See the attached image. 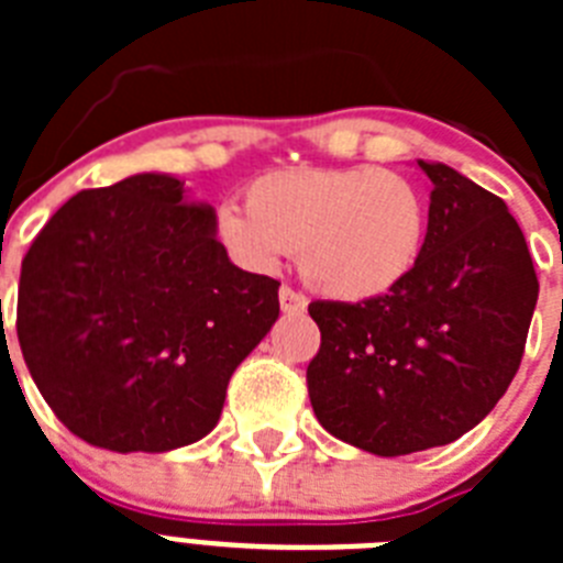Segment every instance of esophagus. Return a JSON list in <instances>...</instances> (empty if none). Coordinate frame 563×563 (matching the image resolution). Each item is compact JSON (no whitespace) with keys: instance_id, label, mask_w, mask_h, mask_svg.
Listing matches in <instances>:
<instances>
[{"instance_id":"1","label":"esophagus","mask_w":563,"mask_h":563,"mask_svg":"<svg viewBox=\"0 0 563 563\" xmlns=\"http://www.w3.org/2000/svg\"><path fill=\"white\" fill-rule=\"evenodd\" d=\"M278 305H282V312H287V316H301L307 310V298L301 292L290 290V287H282L278 290Z\"/></svg>"}]
</instances>
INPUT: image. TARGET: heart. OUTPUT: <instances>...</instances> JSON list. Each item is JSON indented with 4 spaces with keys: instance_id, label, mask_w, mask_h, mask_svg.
Returning a JSON list of instances; mask_svg holds the SVG:
<instances>
[{
    "instance_id": "obj_1",
    "label": "heart",
    "mask_w": 563,
    "mask_h": 563,
    "mask_svg": "<svg viewBox=\"0 0 563 563\" xmlns=\"http://www.w3.org/2000/svg\"><path fill=\"white\" fill-rule=\"evenodd\" d=\"M245 202L247 211L222 202L213 213L228 258L273 273L296 251L307 285L341 305L400 290L429 239L422 188L375 166L278 168L247 186Z\"/></svg>"
}]
</instances>
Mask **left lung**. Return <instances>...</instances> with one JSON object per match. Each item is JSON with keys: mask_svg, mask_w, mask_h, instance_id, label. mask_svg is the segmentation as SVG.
Segmentation results:
<instances>
[{"mask_svg": "<svg viewBox=\"0 0 563 563\" xmlns=\"http://www.w3.org/2000/svg\"><path fill=\"white\" fill-rule=\"evenodd\" d=\"M429 174V239L391 296L312 301L321 350L307 366L318 422L375 456L460 440L505 395L525 352L539 278L505 200L445 163Z\"/></svg>", "mask_w": 563, "mask_h": 563, "instance_id": "obj_1", "label": "left lung"}]
</instances>
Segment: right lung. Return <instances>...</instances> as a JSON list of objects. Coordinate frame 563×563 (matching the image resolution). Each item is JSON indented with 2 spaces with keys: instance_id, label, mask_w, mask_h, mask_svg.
<instances>
[{
  "instance_id": "add662e5",
  "label": "right lung",
  "mask_w": 563,
  "mask_h": 563,
  "mask_svg": "<svg viewBox=\"0 0 563 563\" xmlns=\"http://www.w3.org/2000/svg\"><path fill=\"white\" fill-rule=\"evenodd\" d=\"M278 318V282L236 267L213 208L143 172L76 194L19 278L24 363L89 445L163 454L211 434L228 380Z\"/></svg>"
}]
</instances>
